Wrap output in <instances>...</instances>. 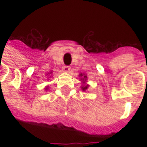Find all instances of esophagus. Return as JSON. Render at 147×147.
Returning a JSON list of instances; mask_svg holds the SVG:
<instances>
[{
    "label": "esophagus",
    "instance_id": "esophagus-1",
    "mask_svg": "<svg viewBox=\"0 0 147 147\" xmlns=\"http://www.w3.org/2000/svg\"><path fill=\"white\" fill-rule=\"evenodd\" d=\"M62 71H64V72H69V71H71V68L69 66H67V65H64V66L62 67Z\"/></svg>",
    "mask_w": 147,
    "mask_h": 147
}]
</instances>
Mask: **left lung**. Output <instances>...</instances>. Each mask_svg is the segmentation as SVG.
<instances>
[{
    "mask_svg": "<svg viewBox=\"0 0 147 147\" xmlns=\"http://www.w3.org/2000/svg\"><path fill=\"white\" fill-rule=\"evenodd\" d=\"M78 76L80 77V81L82 83V85L81 86V88L83 92H86L89 87V85L87 84V80H88V77L87 75H85L84 73H80L78 75Z\"/></svg>",
    "mask_w": 147,
    "mask_h": 147,
    "instance_id": "left-lung-1",
    "label": "left lung"
}]
</instances>
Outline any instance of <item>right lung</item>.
<instances>
[{"label": "right lung", "mask_w": 147, "mask_h": 147, "mask_svg": "<svg viewBox=\"0 0 147 147\" xmlns=\"http://www.w3.org/2000/svg\"><path fill=\"white\" fill-rule=\"evenodd\" d=\"M52 73H53V71H49V73H47V76H48V78H51V76H52ZM49 85H47V86H46V87H45V91H48V90H49Z\"/></svg>", "instance_id": "add662e5"}]
</instances>
